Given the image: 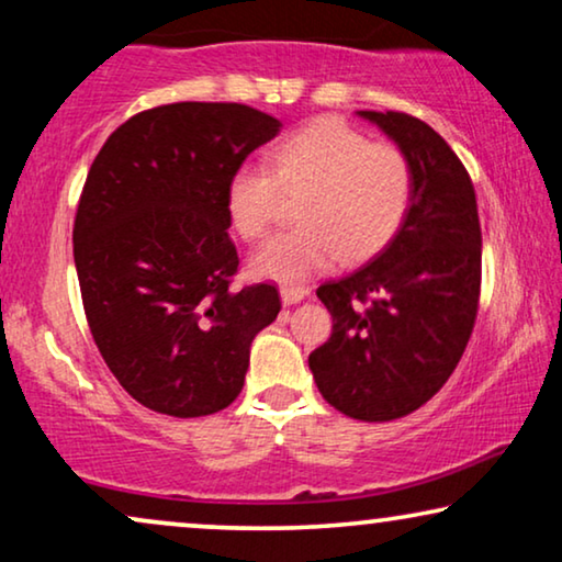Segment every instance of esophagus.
<instances>
[{"mask_svg": "<svg viewBox=\"0 0 562 562\" xmlns=\"http://www.w3.org/2000/svg\"><path fill=\"white\" fill-rule=\"evenodd\" d=\"M306 294H310V289L304 286H281V302L286 306L299 304L302 299H306Z\"/></svg>", "mask_w": 562, "mask_h": 562, "instance_id": "1", "label": "esophagus"}]
</instances>
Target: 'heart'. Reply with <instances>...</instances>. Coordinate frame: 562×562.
I'll use <instances>...</instances> for the list:
<instances>
[{
	"instance_id": "obj_1",
	"label": "heart",
	"mask_w": 562,
	"mask_h": 562,
	"mask_svg": "<svg viewBox=\"0 0 562 562\" xmlns=\"http://www.w3.org/2000/svg\"><path fill=\"white\" fill-rule=\"evenodd\" d=\"M276 187L302 191L294 217L250 256V273L276 283H302L337 258L363 263L402 229L412 206L414 173L396 145L371 143L335 117L314 120L281 137L268 153V171L240 166L227 179L229 227L256 240L271 227Z\"/></svg>"
}]
</instances>
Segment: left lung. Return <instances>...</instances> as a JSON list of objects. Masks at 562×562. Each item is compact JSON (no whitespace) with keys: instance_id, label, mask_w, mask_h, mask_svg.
Here are the masks:
<instances>
[{"instance_id":"1","label":"left lung","mask_w":562,"mask_h":562,"mask_svg":"<svg viewBox=\"0 0 562 562\" xmlns=\"http://www.w3.org/2000/svg\"><path fill=\"white\" fill-rule=\"evenodd\" d=\"M404 153L412 206L371 263L317 289L333 335L310 352L319 394L360 422L419 409L456 371L481 291V225L471 176L427 122L356 112Z\"/></svg>"}]
</instances>
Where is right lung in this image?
Returning a JSON list of instances; mask_svg holds the SVG:
<instances>
[{
    "instance_id": "1",
    "label": "right lung",
    "mask_w": 562,
    "mask_h": 562,
    "mask_svg": "<svg viewBox=\"0 0 562 562\" xmlns=\"http://www.w3.org/2000/svg\"><path fill=\"white\" fill-rule=\"evenodd\" d=\"M279 133L245 104H166L114 130L89 168L74 225L83 310L114 379L153 412L233 404L281 312L268 283L229 291L240 260L225 210L229 176Z\"/></svg>"
}]
</instances>
